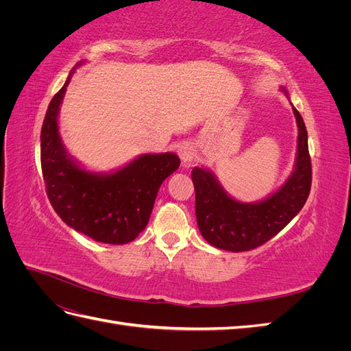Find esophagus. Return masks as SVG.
I'll return each mask as SVG.
<instances>
[{"label": "esophagus", "instance_id": "obj_1", "mask_svg": "<svg viewBox=\"0 0 351 351\" xmlns=\"http://www.w3.org/2000/svg\"><path fill=\"white\" fill-rule=\"evenodd\" d=\"M177 152H178L180 159H182V161H183L184 164L190 162V161H192V159L195 158V149H193V146L189 145V143H182V145H180Z\"/></svg>", "mask_w": 351, "mask_h": 351}]
</instances>
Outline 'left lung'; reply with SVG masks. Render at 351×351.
<instances>
[{
	"label": "left lung",
	"instance_id": "8db88e82",
	"mask_svg": "<svg viewBox=\"0 0 351 351\" xmlns=\"http://www.w3.org/2000/svg\"><path fill=\"white\" fill-rule=\"evenodd\" d=\"M281 90L287 95L285 89ZM293 112L299 127L294 168L285 183L268 197L252 204L240 202L226 192L209 169H192L197 227L214 247L228 252L256 249L277 236L306 204L312 186L307 130L300 112L294 107Z\"/></svg>",
	"mask_w": 351,
	"mask_h": 351
}]
</instances>
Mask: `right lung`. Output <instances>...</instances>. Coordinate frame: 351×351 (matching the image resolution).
<instances>
[{"label":"right lung","mask_w":351,"mask_h":351,"mask_svg":"<svg viewBox=\"0 0 351 351\" xmlns=\"http://www.w3.org/2000/svg\"><path fill=\"white\" fill-rule=\"evenodd\" d=\"M51 99L40 130V165L52 208L69 227L95 241L125 244L149 222L158 190L180 167L173 152L143 154L110 173L83 168L66 149L58 114L73 73Z\"/></svg>","instance_id":"add662e5"}]
</instances>
